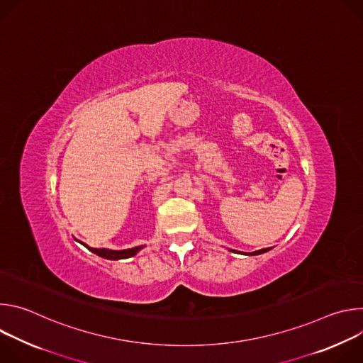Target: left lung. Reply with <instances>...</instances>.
Wrapping results in <instances>:
<instances>
[{
  "label": "left lung",
  "instance_id": "1",
  "mask_svg": "<svg viewBox=\"0 0 363 363\" xmlns=\"http://www.w3.org/2000/svg\"><path fill=\"white\" fill-rule=\"evenodd\" d=\"M272 248H262V250H257V251H252V252H241V251H237V250H231L228 248V251H233V252H237V254H244V255H258V254H263V252H267L270 251Z\"/></svg>",
  "mask_w": 363,
  "mask_h": 363
}]
</instances>
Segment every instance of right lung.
<instances>
[{
  "label": "right lung",
  "instance_id": "obj_1",
  "mask_svg": "<svg viewBox=\"0 0 363 363\" xmlns=\"http://www.w3.org/2000/svg\"><path fill=\"white\" fill-rule=\"evenodd\" d=\"M76 241H79V240H76ZM79 242L83 244L91 252L97 254L99 257L106 258V260H123V258H129V257L136 255L145 247V245H138V247L126 248V250H111V248H93V247H89L87 244H84L82 241H79Z\"/></svg>",
  "mask_w": 363,
  "mask_h": 363
}]
</instances>
